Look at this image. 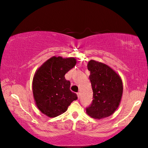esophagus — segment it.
<instances>
[{
  "label": "esophagus",
  "mask_w": 148,
  "mask_h": 148,
  "mask_svg": "<svg viewBox=\"0 0 148 148\" xmlns=\"http://www.w3.org/2000/svg\"><path fill=\"white\" fill-rule=\"evenodd\" d=\"M77 95L78 98H80V92H77Z\"/></svg>",
  "instance_id": "obj_1"
}]
</instances>
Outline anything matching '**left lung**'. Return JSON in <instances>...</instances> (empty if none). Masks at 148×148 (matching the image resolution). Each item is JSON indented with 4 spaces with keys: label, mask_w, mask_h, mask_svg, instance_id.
Returning a JSON list of instances; mask_svg holds the SVG:
<instances>
[{
    "label": "left lung",
    "mask_w": 148,
    "mask_h": 148,
    "mask_svg": "<svg viewBox=\"0 0 148 148\" xmlns=\"http://www.w3.org/2000/svg\"><path fill=\"white\" fill-rule=\"evenodd\" d=\"M93 90V100L86 112L91 117L101 119L112 114L120 104L123 83L120 76L110 66L91 60L88 64Z\"/></svg>",
    "instance_id": "8db88e82"
}]
</instances>
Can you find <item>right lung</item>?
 <instances>
[{
    "mask_svg": "<svg viewBox=\"0 0 148 148\" xmlns=\"http://www.w3.org/2000/svg\"><path fill=\"white\" fill-rule=\"evenodd\" d=\"M75 58H50L37 70L33 79V94L36 106L46 116L56 117L66 112L77 99L70 90L71 83L64 75L76 64Z\"/></svg>",
    "mask_w": 148,
    "mask_h": 148,
    "instance_id": "obj_1",
    "label": "right lung"
}]
</instances>
